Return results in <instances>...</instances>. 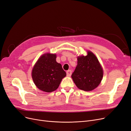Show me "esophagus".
<instances>
[{"label": "esophagus", "instance_id": "1", "mask_svg": "<svg viewBox=\"0 0 131 131\" xmlns=\"http://www.w3.org/2000/svg\"><path fill=\"white\" fill-rule=\"evenodd\" d=\"M66 74H67V76H68V77H70V76L71 75V74H72V71L70 70H68V71H67Z\"/></svg>", "mask_w": 131, "mask_h": 131}]
</instances>
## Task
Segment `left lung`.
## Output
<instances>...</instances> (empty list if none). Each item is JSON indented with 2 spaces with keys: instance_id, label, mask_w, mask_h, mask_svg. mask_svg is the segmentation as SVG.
Segmentation results:
<instances>
[{
  "instance_id": "left-lung-1",
  "label": "left lung",
  "mask_w": 131,
  "mask_h": 131,
  "mask_svg": "<svg viewBox=\"0 0 131 131\" xmlns=\"http://www.w3.org/2000/svg\"><path fill=\"white\" fill-rule=\"evenodd\" d=\"M88 53L86 56L78 57L77 66L71 77L78 88L90 91L100 84L103 70L93 53L90 51Z\"/></svg>"
}]
</instances>
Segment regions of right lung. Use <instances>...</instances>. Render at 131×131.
Masks as SVG:
<instances>
[{"label":"right lung","mask_w":131,"mask_h":131,"mask_svg":"<svg viewBox=\"0 0 131 131\" xmlns=\"http://www.w3.org/2000/svg\"><path fill=\"white\" fill-rule=\"evenodd\" d=\"M56 54L47 53L36 62L32 72L34 83L46 92H51L59 87L61 80L66 75L62 66L56 61Z\"/></svg>","instance_id":"1"}]
</instances>
